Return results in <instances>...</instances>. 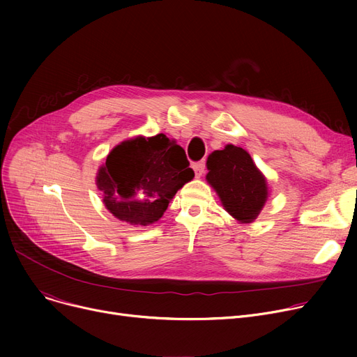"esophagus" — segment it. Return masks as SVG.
<instances>
[{
	"label": "esophagus",
	"mask_w": 357,
	"mask_h": 357,
	"mask_svg": "<svg viewBox=\"0 0 357 357\" xmlns=\"http://www.w3.org/2000/svg\"><path fill=\"white\" fill-rule=\"evenodd\" d=\"M192 167H194V172H195V176H197V178H201V176L204 175V172H205V165H204L202 162L195 163Z\"/></svg>",
	"instance_id": "34e87169"
}]
</instances>
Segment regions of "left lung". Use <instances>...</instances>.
I'll return each instance as SVG.
<instances>
[{
	"mask_svg": "<svg viewBox=\"0 0 357 357\" xmlns=\"http://www.w3.org/2000/svg\"><path fill=\"white\" fill-rule=\"evenodd\" d=\"M205 176L221 205L240 224H250L269 198L268 179L245 149L226 144L207 159Z\"/></svg>",
	"mask_w": 357,
	"mask_h": 357,
	"instance_id": "left-lung-1",
	"label": "left lung"
}]
</instances>
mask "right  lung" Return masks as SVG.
I'll return each instance as SVG.
<instances>
[{
    "mask_svg": "<svg viewBox=\"0 0 357 357\" xmlns=\"http://www.w3.org/2000/svg\"><path fill=\"white\" fill-rule=\"evenodd\" d=\"M192 178L183 149L160 133L112 147L98 167L96 183L112 215L146 227L162 218L175 194Z\"/></svg>",
    "mask_w": 357,
    "mask_h": 357,
    "instance_id": "1",
    "label": "right lung"
}]
</instances>
